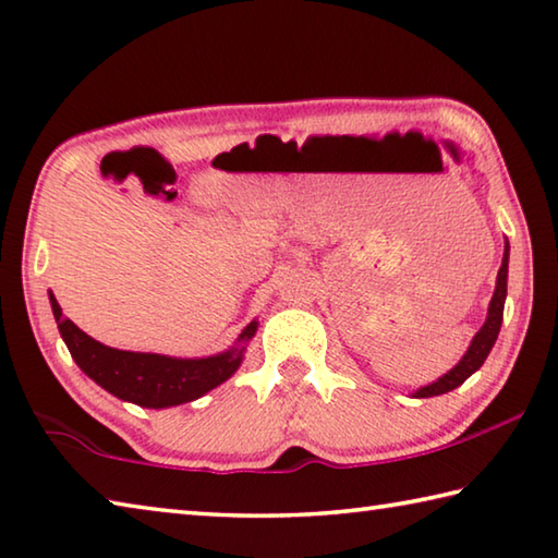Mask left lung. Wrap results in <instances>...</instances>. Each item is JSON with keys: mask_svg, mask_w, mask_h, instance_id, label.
<instances>
[{"mask_svg": "<svg viewBox=\"0 0 558 558\" xmlns=\"http://www.w3.org/2000/svg\"><path fill=\"white\" fill-rule=\"evenodd\" d=\"M508 260H510V246L505 244L502 266L498 270V282H495V292H493V300H490V307H488V317H485V324L481 327V331L473 337L469 351H465L463 359L456 363V366L449 373H444L439 380L424 385V388L414 392V398H434V395H444V392H449L453 388H459V385L465 378H471L473 373L483 366V361L488 359L493 343L500 333L505 298H508Z\"/></svg>", "mask_w": 558, "mask_h": 558, "instance_id": "obj_1", "label": "left lung"}]
</instances>
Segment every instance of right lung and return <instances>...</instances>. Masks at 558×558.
<instances>
[{
    "mask_svg": "<svg viewBox=\"0 0 558 558\" xmlns=\"http://www.w3.org/2000/svg\"><path fill=\"white\" fill-rule=\"evenodd\" d=\"M58 331L63 337L70 356L97 385L119 400L141 404V408L163 410L197 400L211 388L236 373L244 361L246 341L256 333L258 322H251L241 331L239 343L225 353L207 359H170L160 353H136L105 347L63 317V310L50 292Z\"/></svg>",
    "mask_w": 558,
    "mask_h": 558,
    "instance_id": "add662e5",
    "label": "right lung"
}]
</instances>
